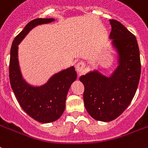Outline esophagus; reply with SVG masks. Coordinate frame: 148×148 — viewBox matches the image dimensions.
Segmentation results:
<instances>
[{"label":"esophagus","mask_w":148,"mask_h":148,"mask_svg":"<svg viewBox=\"0 0 148 148\" xmlns=\"http://www.w3.org/2000/svg\"><path fill=\"white\" fill-rule=\"evenodd\" d=\"M76 71L78 72V73H80V72L82 71L85 68V64L84 62H78L77 64H76Z\"/></svg>","instance_id":"obj_1"}]
</instances>
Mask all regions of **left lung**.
<instances>
[{"label": "left lung", "mask_w": 148, "mask_h": 148, "mask_svg": "<svg viewBox=\"0 0 148 148\" xmlns=\"http://www.w3.org/2000/svg\"><path fill=\"white\" fill-rule=\"evenodd\" d=\"M109 22L112 26L109 39L118 53V67L109 77L95 70L80 77L84 85L86 111L101 122L116 119L125 110L136 93L140 76L136 38L117 20Z\"/></svg>", "instance_id": "left-lung-1"}]
</instances>
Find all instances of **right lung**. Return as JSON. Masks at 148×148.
<instances>
[{"label":"right lung","instance_id":"1","mask_svg":"<svg viewBox=\"0 0 148 148\" xmlns=\"http://www.w3.org/2000/svg\"><path fill=\"white\" fill-rule=\"evenodd\" d=\"M53 21V18H38L30 21L16 36L10 49L9 77L12 90L24 111L42 123L55 122L62 116L69 88L77 79V72L72 66L54 74L45 84L32 86L23 78L18 60V45L34 27Z\"/></svg>","mask_w":148,"mask_h":148}]
</instances>
